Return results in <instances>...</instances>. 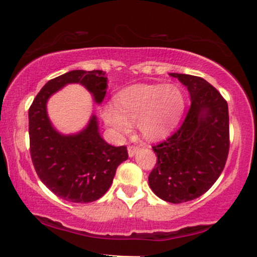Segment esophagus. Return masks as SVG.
Wrapping results in <instances>:
<instances>
[{"instance_id": "1", "label": "esophagus", "mask_w": 257, "mask_h": 257, "mask_svg": "<svg viewBox=\"0 0 257 257\" xmlns=\"http://www.w3.org/2000/svg\"><path fill=\"white\" fill-rule=\"evenodd\" d=\"M138 151H139L138 147H136V146H128V147H127V153H128V157H130V158L135 157L136 154L138 153Z\"/></svg>"}]
</instances>
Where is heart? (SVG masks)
I'll return each mask as SVG.
<instances>
[{
    "label": "heart",
    "mask_w": 257,
    "mask_h": 257,
    "mask_svg": "<svg viewBox=\"0 0 257 257\" xmlns=\"http://www.w3.org/2000/svg\"><path fill=\"white\" fill-rule=\"evenodd\" d=\"M186 98L174 84H136L121 90L114 103L101 107V118L117 135L131 131L138 122L144 138L158 140L166 137L185 112Z\"/></svg>",
    "instance_id": "b5f03b06"
}]
</instances>
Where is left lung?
<instances>
[{
  "label": "left lung",
  "mask_w": 257,
  "mask_h": 257,
  "mask_svg": "<svg viewBox=\"0 0 257 257\" xmlns=\"http://www.w3.org/2000/svg\"><path fill=\"white\" fill-rule=\"evenodd\" d=\"M187 87L191 108L180 128L154 146L157 164L149 177L154 194L164 201H191L208 191L220 177L229 150L228 105L201 77L170 73Z\"/></svg>",
  "instance_id": "obj_1"
}]
</instances>
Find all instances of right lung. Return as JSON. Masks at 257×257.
Wrapping results in <instances>:
<instances>
[{"label":"right lung","mask_w":257,"mask_h":257,"mask_svg":"<svg viewBox=\"0 0 257 257\" xmlns=\"http://www.w3.org/2000/svg\"><path fill=\"white\" fill-rule=\"evenodd\" d=\"M68 84H79L100 105L107 90V77L100 70H72L49 80L29 108L30 154L41 181L66 201L86 203L101 198L113 181L117 167L127 159L125 146L108 145L99 133L97 115L71 135L59 132L48 115L52 94Z\"/></svg>","instance_id":"right-lung-1"}]
</instances>
